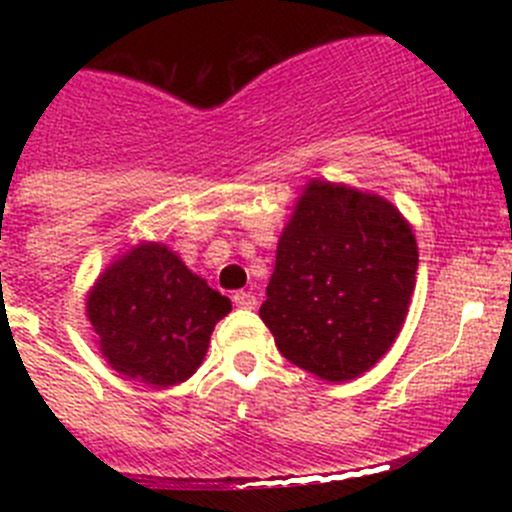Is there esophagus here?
<instances>
[{"mask_svg":"<svg viewBox=\"0 0 512 512\" xmlns=\"http://www.w3.org/2000/svg\"><path fill=\"white\" fill-rule=\"evenodd\" d=\"M232 302L240 309H257V297L252 292H237L235 297H232Z\"/></svg>","mask_w":512,"mask_h":512,"instance_id":"34e87169","label":"esophagus"}]
</instances>
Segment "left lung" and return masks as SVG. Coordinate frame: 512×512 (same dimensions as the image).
I'll return each mask as SVG.
<instances>
[{
	"instance_id": "8db88e82",
	"label": "left lung",
	"mask_w": 512,
	"mask_h": 512,
	"mask_svg": "<svg viewBox=\"0 0 512 512\" xmlns=\"http://www.w3.org/2000/svg\"><path fill=\"white\" fill-rule=\"evenodd\" d=\"M416 270V235L394 203L309 180L277 242L260 317L294 366L352 381L399 337Z\"/></svg>"
}]
</instances>
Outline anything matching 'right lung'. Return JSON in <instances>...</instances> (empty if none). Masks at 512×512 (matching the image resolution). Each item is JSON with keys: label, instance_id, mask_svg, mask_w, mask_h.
<instances>
[{"label": "right lung", "instance_id": "right-lung-1", "mask_svg": "<svg viewBox=\"0 0 512 512\" xmlns=\"http://www.w3.org/2000/svg\"><path fill=\"white\" fill-rule=\"evenodd\" d=\"M230 299L163 242H138L98 275L86 319L111 369L151 389L190 379Z\"/></svg>", "mask_w": 512, "mask_h": 512}]
</instances>
